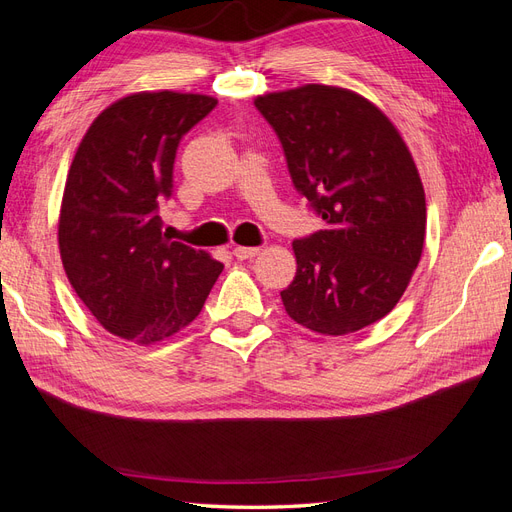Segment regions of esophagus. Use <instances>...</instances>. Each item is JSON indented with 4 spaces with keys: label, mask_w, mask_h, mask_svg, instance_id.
I'll return each mask as SVG.
<instances>
[{
    "label": "esophagus",
    "mask_w": 512,
    "mask_h": 512,
    "mask_svg": "<svg viewBox=\"0 0 512 512\" xmlns=\"http://www.w3.org/2000/svg\"><path fill=\"white\" fill-rule=\"evenodd\" d=\"M232 254H235L237 260H250V258L258 256L260 252H258V247H235Z\"/></svg>",
    "instance_id": "obj_1"
}]
</instances>
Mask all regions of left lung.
Here are the masks:
<instances>
[{"mask_svg":"<svg viewBox=\"0 0 512 512\" xmlns=\"http://www.w3.org/2000/svg\"><path fill=\"white\" fill-rule=\"evenodd\" d=\"M294 188L324 228L292 243L288 316L322 335L384 318L406 292L425 243V190L412 153L380 108L344 87L309 83L258 96Z\"/></svg>","mask_w":512,"mask_h":512,"instance_id":"1","label":"left lung"}]
</instances>
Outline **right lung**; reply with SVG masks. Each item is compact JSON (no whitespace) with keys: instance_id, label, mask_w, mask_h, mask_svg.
<instances>
[{"instance_id":"right-lung-1","label":"right lung","mask_w":512,"mask_h":512,"mask_svg":"<svg viewBox=\"0 0 512 512\" xmlns=\"http://www.w3.org/2000/svg\"><path fill=\"white\" fill-rule=\"evenodd\" d=\"M215 104L138 91L106 106L74 153L57 226L61 262L89 312L126 342L151 346L188 327L224 269L166 239L158 215L183 134Z\"/></svg>"}]
</instances>
